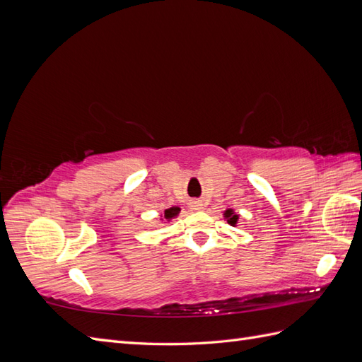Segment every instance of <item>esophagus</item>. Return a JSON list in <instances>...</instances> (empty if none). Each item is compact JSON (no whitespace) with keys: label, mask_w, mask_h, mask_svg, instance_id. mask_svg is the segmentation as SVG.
Returning a JSON list of instances; mask_svg holds the SVG:
<instances>
[{"label":"esophagus","mask_w":362,"mask_h":362,"mask_svg":"<svg viewBox=\"0 0 362 362\" xmlns=\"http://www.w3.org/2000/svg\"><path fill=\"white\" fill-rule=\"evenodd\" d=\"M193 206H194V210H198V211L204 210V204H202V202H199V201H198V202H194V205H193Z\"/></svg>","instance_id":"esophagus-1"}]
</instances>
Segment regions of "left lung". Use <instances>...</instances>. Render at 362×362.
I'll use <instances>...</instances> for the list:
<instances>
[{"instance_id": "8db88e82", "label": "left lung", "mask_w": 362, "mask_h": 362, "mask_svg": "<svg viewBox=\"0 0 362 362\" xmlns=\"http://www.w3.org/2000/svg\"><path fill=\"white\" fill-rule=\"evenodd\" d=\"M238 217L240 216L233 210V208H228V210H225V213H223V218L228 222V225H231V226H237Z\"/></svg>"}]
</instances>
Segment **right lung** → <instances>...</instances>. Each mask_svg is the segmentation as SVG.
I'll return each instance as SVG.
<instances>
[{
  "label": "right lung",
  "instance_id": "obj_1",
  "mask_svg": "<svg viewBox=\"0 0 362 362\" xmlns=\"http://www.w3.org/2000/svg\"><path fill=\"white\" fill-rule=\"evenodd\" d=\"M180 211H181V208H180V206H172V208H168V210H164V216H161V217H163L161 221H168V222H170L172 218H175V217H177V216L180 214Z\"/></svg>",
  "mask_w": 362,
  "mask_h": 362
}]
</instances>
